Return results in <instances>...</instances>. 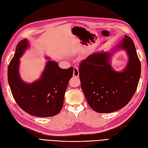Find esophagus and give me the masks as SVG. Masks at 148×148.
I'll return each mask as SVG.
<instances>
[{"label": "esophagus", "mask_w": 148, "mask_h": 148, "mask_svg": "<svg viewBox=\"0 0 148 148\" xmlns=\"http://www.w3.org/2000/svg\"><path fill=\"white\" fill-rule=\"evenodd\" d=\"M73 76L75 77H78L79 76V72L77 67L74 66V72H73Z\"/></svg>", "instance_id": "34e87169"}]
</instances>
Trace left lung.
I'll use <instances>...</instances> for the list:
<instances>
[{
    "mask_svg": "<svg viewBox=\"0 0 148 148\" xmlns=\"http://www.w3.org/2000/svg\"><path fill=\"white\" fill-rule=\"evenodd\" d=\"M110 51L95 52L79 67L81 87L88 105L99 113L116 111L126 106L134 95L141 74V63L135 44L126 35ZM119 49L126 51L128 63L121 71L110 64L112 55Z\"/></svg>",
    "mask_w": 148,
    "mask_h": 148,
    "instance_id": "1",
    "label": "left lung"
}]
</instances>
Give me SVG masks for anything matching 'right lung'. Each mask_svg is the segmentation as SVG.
<instances>
[{
	"label": "right lung",
	"mask_w": 148,
	"mask_h": 148,
	"mask_svg": "<svg viewBox=\"0 0 148 148\" xmlns=\"http://www.w3.org/2000/svg\"><path fill=\"white\" fill-rule=\"evenodd\" d=\"M29 47L25 39L18 43L8 68V81L14 99L23 111L32 116L47 117L58 114L63 108L64 93L74 68L61 69L55 61H47L40 78L31 84L19 73L20 58Z\"/></svg>",
	"instance_id": "add662e5"
}]
</instances>
